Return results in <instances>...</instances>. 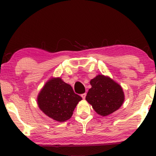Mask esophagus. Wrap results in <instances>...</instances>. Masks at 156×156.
Segmentation results:
<instances>
[{
    "label": "esophagus",
    "instance_id": "esophagus-1",
    "mask_svg": "<svg viewBox=\"0 0 156 156\" xmlns=\"http://www.w3.org/2000/svg\"><path fill=\"white\" fill-rule=\"evenodd\" d=\"M81 97L83 98V99H86V93H83L81 95Z\"/></svg>",
    "mask_w": 156,
    "mask_h": 156
}]
</instances>
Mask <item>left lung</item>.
<instances>
[{"mask_svg": "<svg viewBox=\"0 0 156 156\" xmlns=\"http://www.w3.org/2000/svg\"><path fill=\"white\" fill-rule=\"evenodd\" d=\"M90 83L92 88L89 89L86 100L98 114L108 116L121 108L125 95L119 83L103 75H97Z\"/></svg>", "mask_w": 156, "mask_h": 156, "instance_id": "8db88e82", "label": "left lung"}]
</instances>
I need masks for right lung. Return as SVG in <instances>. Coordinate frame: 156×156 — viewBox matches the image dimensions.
Returning <instances> with one entry per match:
<instances>
[{
	"label": "right lung",
	"instance_id": "obj_1",
	"mask_svg": "<svg viewBox=\"0 0 156 156\" xmlns=\"http://www.w3.org/2000/svg\"><path fill=\"white\" fill-rule=\"evenodd\" d=\"M81 99L69 84L57 77L51 79L44 86L37 96V104L46 116L64 122L71 118Z\"/></svg>",
	"mask_w": 156,
	"mask_h": 156
}]
</instances>
